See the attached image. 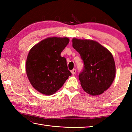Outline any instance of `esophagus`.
<instances>
[{
  "label": "esophagus",
  "mask_w": 132,
  "mask_h": 132,
  "mask_svg": "<svg viewBox=\"0 0 132 132\" xmlns=\"http://www.w3.org/2000/svg\"><path fill=\"white\" fill-rule=\"evenodd\" d=\"M71 74H72V75H75L76 72V70L75 69H73V70L71 71Z\"/></svg>",
  "instance_id": "esophagus-1"
}]
</instances>
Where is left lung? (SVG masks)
<instances>
[{"instance_id": "1", "label": "left lung", "mask_w": 132, "mask_h": 132, "mask_svg": "<svg viewBox=\"0 0 132 132\" xmlns=\"http://www.w3.org/2000/svg\"><path fill=\"white\" fill-rule=\"evenodd\" d=\"M72 42L73 48L79 53L84 63L79 75L82 89L91 95L101 94L111 86L115 77L112 55L93 40L73 38Z\"/></svg>"}]
</instances>
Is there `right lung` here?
<instances>
[{"mask_svg":"<svg viewBox=\"0 0 132 132\" xmlns=\"http://www.w3.org/2000/svg\"><path fill=\"white\" fill-rule=\"evenodd\" d=\"M69 42L67 37H49L30 50L27 58L26 73L31 85L39 93L53 94L71 75L66 58L61 56Z\"/></svg>","mask_w":132,"mask_h":132,"instance_id":"right-lung-1","label":"right lung"}]
</instances>
